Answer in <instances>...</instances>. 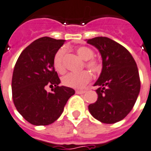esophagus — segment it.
Wrapping results in <instances>:
<instances>
[{
  "instance_id": "1",
  "label": "esophagus",
  "mask_w": 151,
  "mask_h": 151,
  "mask_svg": "<svg viewBox=\"0 0 151 151\" xmlns=\"http://www.w3.org/2000/svg\"><path fill=\"white\" fill-rule=\"evenodd\" d=\"M86 92L85 90H77L76 91V93L77 94H84Z\"/></svg>"
}]
</instances>
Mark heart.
<instances>
[{
	"label": "heart",
	"instance_id": "obj_1",
	"mask_svg": "<svg viewBox=\"0 0 151 151\" xmlns=\"http://www.w3.org/2000/svg\"><path fill=\"white\" fill-rule=\"evenodd\" d=\"M65 50L61 48L56 51L53 58V67L55 71L60 73L65 71L63 65V58L65 55ZM77 53L83 60H86V67L93 73L100 72L101 65L100 62L95 59H91L94 55V51L87 46H79L77 49ZM91 80V74L87 71L81 73H69L62 78V84L65 86L79 89L88 83Z\"/></svg>",
	"mask_w": 151,
	"mask_h": 151
}]
</instances>
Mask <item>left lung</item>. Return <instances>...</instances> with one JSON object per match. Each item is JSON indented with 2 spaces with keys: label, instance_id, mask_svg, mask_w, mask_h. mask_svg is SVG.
<instances>
[{
  "label": "left lung",
  "instance_id": "obj_1",
  "mask_svg": "<svg viewBox=\"0 0 151 151\" xmlns=\"http://www.w3.org/2000/svg\"><path fill=\"white\" fill-rule=\"evenodd\" d=\"M102 58V70L94 86L97 101L88 105L91 114L103 123L123 119L133 108L141 89L138 68L130 52L114 40L97 37L86 40Z\"/></svg>",
  "mask_w": 151,
  "mask_h": 151
}]
</instances>
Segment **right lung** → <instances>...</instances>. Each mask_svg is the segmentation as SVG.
Returning a JSON list of instances; mask_svg holds the SVG:
<instances>
[{"label":"right lung","instance_id":"1","mask_svg":"<svg viewBox=\"0 0 151 151\" xmlns=\"http://www.w3.org/2000/svg\"><path fill=\"white\" fill-rule=\"evenodd\" d=\"M65 40L44 37L37 39L18 58L12 77V96L18 112L28 123L46 126L57 120L75 91L59 86L53 58ZM46 86H55L47 93Z\"/></svg>","mask_w":151,"mask_h":151}]
</instances>
